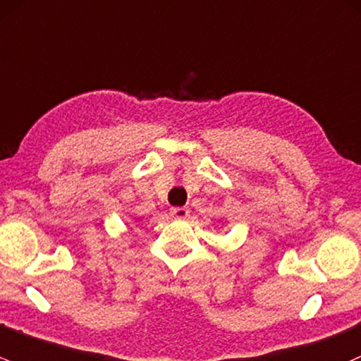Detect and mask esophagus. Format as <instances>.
I'll use <instances>...</instances> for the list:
<instances>
[{
  "label": "esophagus",
  "mask_w": 361,
  "mask_h": 361,
  "mask_svg": "<svg viewBox=\"0 0 361 361\" xmlns=\"http://www.w3.org/2000/svg\"><path fill=\"white\" fill-rule=\"evenodd\" d=\"M170 214H172L173 219H188L189 217V210L184 207H176L170 210Z\"/></svg>",
  "instance_id": "obj_1"
}]
</instances>
